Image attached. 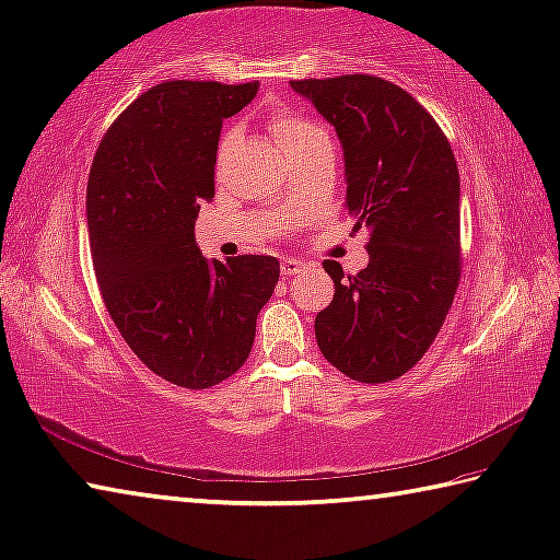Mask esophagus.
Wrapping results in <instances>:
<instances>
[{
  "label": "esophagus",
  "instance_id": "34e87169",
  "mask_svg": "<svg viewBox=\"0 0 560 560\" xmlns=\"http://www.w3.org/2000/svg\"><path fill=\"white\" fill-rule=\"evenodd\" d=\"M304 271V264L296 261V259H283L281 261V273L283 277H296V273Z\"/></svg>",
  "mask_w": 560,
  "mask_h": 560
}]
</instances>
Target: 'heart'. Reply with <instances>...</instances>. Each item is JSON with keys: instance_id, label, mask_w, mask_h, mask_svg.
<instances>
[{"instance_id": "heart-1", "label": "heart", "mask_w": 560, "mask_h": 560, "mask_svg": "<svg viewBox=\"0 0 560 560\" xmlns=\"http://www.w3.org/2000/svg\"><path fill=\"white\" fill-rule=\"evenodd\" d=\"M269 131L271 137L277 139V144L289 156H296L304 152V149L314 147L316 141L328 139L326 131L318 127V124L308 121L301 117V114L289 112V109H279L269 114ZM232 141H234V135H229L224 139V144H232Z\"/></svg>"}]
</instances>
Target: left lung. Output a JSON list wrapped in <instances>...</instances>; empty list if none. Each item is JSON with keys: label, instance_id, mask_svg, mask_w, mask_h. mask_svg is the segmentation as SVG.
I'll list each match as a JSON object with an SVG mask.
<instances>
[{"label": "left lung", "instance_id": "left-lung-1", "mask_svg": "<svg viewBox=\"0 0 560 560\" xmlns=\"http://www.w3.org/2000/svg\"><path fill=\"white\" fill-rule=\"evenodd\" d=\"M334 124L346 159V209L369 229V266L346 277L326 259L334 301L316 314L324 359L361 384L413 369L436 339L460 281V182L436 119L371 74L296 79Z\"/></svg>", "mask_w": 560, "mask_h": 560}]
</instances>
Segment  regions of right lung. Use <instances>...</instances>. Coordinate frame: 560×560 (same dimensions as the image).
I'll list each match as a JSON object with an SVG mask.
<instances>
[{
  "instance_id": "right-lung-1",
  "label": "right lung",
  "mask_w": 560,
  "mask_h": 560,
  "mask_svg": "<svg viewBox=\"0 0 560 560\" xmlns=\"http://www.w3.org/2000/svg\"><path fill=\"white\" fill-rule=\"evenodd\" d=\"M256 89L189 79L147 89L106 129L89 172V246L106 312L147 369L191 392L244 366L279 281L273 256L209 261L194 238L201 201L214 199L221 121Z\"/></svg>"
}]
</instances>
